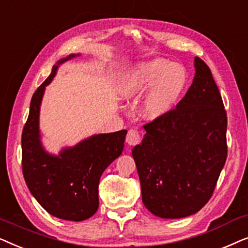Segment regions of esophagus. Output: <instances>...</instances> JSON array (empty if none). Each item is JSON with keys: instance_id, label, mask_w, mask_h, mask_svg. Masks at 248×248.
I'll return each mask as SVG.
<instances>
[{"instance_id": "34e87169", "label": "esophagus", "mask_w": 248, "mask_h": 248, "mask_svg": "<svg viewBox=\"0 0 248 248\" xmlns=\"http://www.w3.org/2000/svg\"><path fill=\"white\" fill-rule=\"evenodd\" d=\"M141 141L140 133L137 130H130L126 135V143L128 145H135Z\"/></svg>"}]
</instances>
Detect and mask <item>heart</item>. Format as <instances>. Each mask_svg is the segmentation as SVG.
<instances>
[{"instance_id":"b5f03b06","label":"heart","mask_w":248,"mask_h":248,"mask_svg":"<svg viewBox=\"0 0 248 248\" xmlns=\"http://www.w3.org/2000/svg\"><path fill=\"white\" fill-rule=\"evenodd\" d=\"M188 82L185 67L165 59L144 61L131 67L121 81L125 99H138L145 94L141 115L148 121L164 118L174 109Z\"/></svg>"}]
</instances>
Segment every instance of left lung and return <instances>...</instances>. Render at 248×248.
Segmentation results:
<instances>
[{
    "instance_id": "left-lung-1",
    "label": "left lung",
    "mask_w": 248,
    "mask_h": 248,
    "mask_svg": "<svg viewBox=\"0 0 248 248\" xmlns=\"http://www.w3.org/2000/svg\"><path fill=\"white\" fill-rule=\"evenodd\" d=\"M185 97L164 118L144 125L132 150L142 202L155 216L179 219L211 198L227 159V114L209 66L196 56Z\"/></svg>"
}]
</instances>
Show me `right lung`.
<instances>
[{"label":"right lung","instance_id":"right-lung-1","mask_svg":"<svg viewBox=\"0 0 248 248\" xmlns=\"http://www.w3.org/2000/svg\"><path fill=\"white\" fill-rule=\"evenodd\" d=\"M80 54H71L53 66L52 73L35 91L29 116L22 131V172L37 202L50 215L70 221L93 217L99 206L101 175L124 149L127 131L94 134L59 155L45 150L40 140L39 111L45 88L61 64Z\"/></svg>","mask_w":248,"mask_h":248}]
</instances>
